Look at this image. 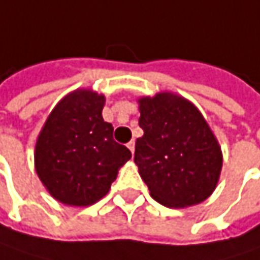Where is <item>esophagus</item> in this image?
Segmentation results:
<instances>
[{
    "label": "esophagus",
    "mask_w": 260,
    "mask_h": 260,
    "mask_svg": "<svg viewBox=\"0 0 260 260\" xmlns=\"http://www.w3.org/2000/svg\"><path fill=\"white\" fill-rule=\"evenodd\" d=\"M128 148L131 150V153L134 154V151H135V143H134V141H129V143H128Z\"/></svg>",
    "instance_id": "esophagus-1"
}]
</instances>
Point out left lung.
Listing matches in <instances>:
<instances>
[{"label": "left lung", "mask_w": 260, "mask_h": 260, "mask_svg": "<svg viewBox=\"0 0 260 260\" xmlns=\"http://www.w3.org/2000/svg\"><path fill=\"white\" fill-rule=\"evenodd\" d=\"M140 126L134 161L150 196L184 209L205 202L222 171V150L200 110L175 92L140 97Z\"/></svg>", "instance_id": "left-lung-1"}]
</instances>
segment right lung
Instances as JSON below:
<instances>
[{"mask_svg":"<svg viewBox=\"0 0 260 260\" xmlns=\"http://www.w3.org/2000/svg\"><path fill=\"white\" fill-rule=\"evenodd\" d=\"M106 97L75 89L48 115L35 144V171L45 190L66 206H91L101 200L131 151L113 140L103 119Z\"/></svg>","mask_w":260,"mask_h":260,"instance_id":"1","label":"right lung"}]
</instances>
